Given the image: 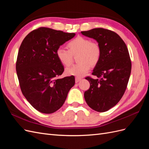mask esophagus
Here are the masks:
<instances>
[{"mask_svg": "<svg viewBox=\"0 0 149 149\" xmlns=\"http://www.w3.org/2000/svg\"><path fill=\"white\" fill-rule=\"evenodd\" d=\"M81 79V78L76 77V78H75V82H76V83H78V82L79 81H80Z\"/></svg>", "mask_w": 149, "mask_h": 149, "instance_id": "1", "label": "esophagus"}]
</instances>
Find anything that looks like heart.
I'll return each instance as SVG.
<instances>
[{"instance_id":"b5f03b06","label":"heart","mask_w":149,"mask_h":149,"mask_svg":"<svg viewBox=\"0 0 149 149\" xmlns=\"http://www.w3.org/2000/svg\"><path fill=\"white\" fill-rule=\"evenodd\" d=\"M68 50L63 48L56 49V55L58 60L65 66H69L73 61V56L77 57L79 63L68 68L65 73L68 76L81 78L86 74L91 66L96 65L100 60L101 50L100 45L91 42L88 38L78 37L67 44Z\"/></svg>"}]
</instances>
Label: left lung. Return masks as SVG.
Returning a JSON list of instances; mask_svg holds the SVG:
<instances>
[{"label":"left lung","instance_id":"left-lung-1","mask_svg":"<svg viewBox=\"0 0 149 149\" xmlns=\"http://www.w3.org/2000/svg\"><path fill=\"white\" fill-rule=\"evenodd\" d=\"M81 33L96 40L101 50L92 73L100 79L86 78L90 88L84 92L85 101L93 110L105 112L118 103L127 88L131 72L128 49L119 35L111 30L97 28Z\"/></svg>","mask_w":149,"mask_h":149}]
</instances>
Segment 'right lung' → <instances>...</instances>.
<instances>
[{"label":"right lung","mask_w":149,"mask_h":149,"mask_svg":"<svg viewBox=\"0 0 149 149\" xmlns=\"http://www.w3.org/2000/svg\"><path fill=\"white\" fill-rule=\"evenodd\" d=\"M74 36V33L40 27L22 42L16 63L20 89L30 104L42 113L59 109L74 85V76L57 78L64 67L56 55V49Z\"/></svg>","instance_id":"1"}]
</instances>
